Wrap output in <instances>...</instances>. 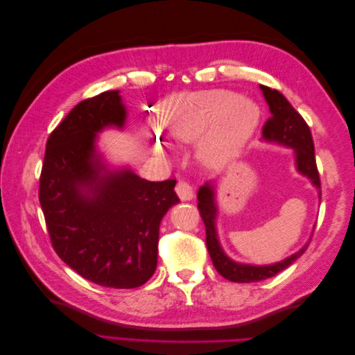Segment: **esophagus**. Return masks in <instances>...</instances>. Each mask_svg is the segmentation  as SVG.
I'll return each mask as SVG.
<instances>
[{"label":"esophagus","instance_id":"esophagus-1","mask_svg":"<svg viewBox=\"0 0 355 355\" xmlns=\"http://www.w3.org/2000/svg\"><path fill=\"white\" fill-rule=\"evenodd\" d=\"M176 194L179 196V198L182 201H188V200H192V197H194V191H192V187L188 184V182L179 180L178 185H176Z\"/></svg>","mask_w":355,"mask_h":355}]
</instances>
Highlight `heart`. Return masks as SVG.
Listing matches in <instances>:
<instances>
[{
	"label": "heart",
	"mask_w": 355,
	"mask_h": 355,
	"mask_svg": "<svg viewBox=\"0 0 355 355\" xmlns=\"http://www.w3.org/2000/svg\"><path fill=\"white\" fill-rule=\"evenodd\" d=\"M259 106L245 96L223 89L179 94L161 115V132L179 144L200 139L198 154L206 164L219 166L237 155L259 124Z\"/></svg>",
	"instance_id": "obj_1"
}]
</instances>
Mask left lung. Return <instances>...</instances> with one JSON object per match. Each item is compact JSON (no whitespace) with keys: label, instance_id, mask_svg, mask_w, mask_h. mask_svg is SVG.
<instances>
[{"label":"left lung","instance_id":"obj_1","mask_svg":"<svg viewBox=\"0 0 355 355\" xmlns=\"http://www.w3.org/2000/svg\"><path fill=\"white\" fill-rule=\"evenodd\" d=\"M261 90L271 111V116L268 118L262 127V137L268 142H275L295 149L297 171L313 182V185L320 192L318 196L321 200V184L315 163L314 141L308 124L305 123L302 115L288 103V101L280 92L266 87V85H261ZM197 200L201 219L204 222V227H206V244L211 262L214 268H216V271L230 282L254 283L274 277L275 274L286 270L288 265H292L297 257L302 256L309 244H305L299 252L278 263L265 266L237 263L223 253L218 241L216 228H214V219H216L218 209L216 204H214V189L211 184L207 182L206 185L198 189Z\"/></svg>","mask_w":355,"mask_h":355}]
</instances>
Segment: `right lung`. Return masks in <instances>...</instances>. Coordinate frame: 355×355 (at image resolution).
I'll return each instance as SVG.
<instances>
[{"instance_id": "1", "label": "right lung", "mask_w": 355, "mask_h": 355, "mask_svg": "<svg viewBox=\"0 0 355 355\" xmlns=\"http://www.w3.org/2000/svg\"><path fill=\"white\" fill-rule=\"evenodd\" d=\"M120 92L80 102L47 139L40 204L51 245L85 280L135 288L157 268L159 222L179 202L175 179L151 182L132 170L111 171L96 153V133L123 127Z\"/></svg>"}]
</instances>
